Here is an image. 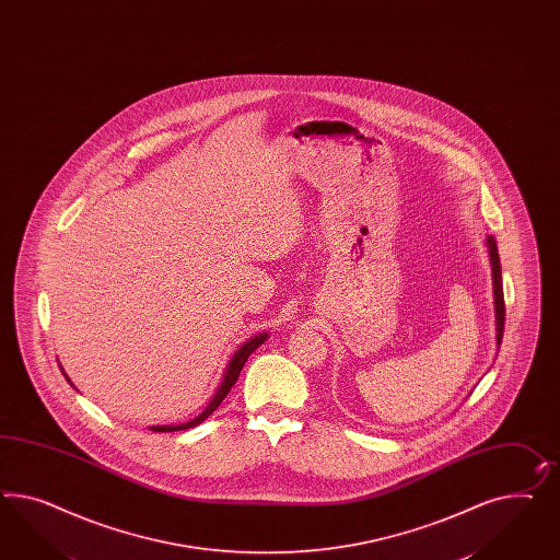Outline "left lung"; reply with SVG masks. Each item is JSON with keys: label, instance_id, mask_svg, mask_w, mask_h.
I'll return each mask as SVG.
<instances>
[{"label": "left lung", "instance_id": "left-lung-1", "mask_svg": "<svg viewBox=\"0 0 560 560\" xmlns=\"http://www.w3.org/2000/svg\"><path fill=\"white\" fill-rule=\"evenodd\" d=\"M487 243H489V256H491V268H493V288H495L497 346H501L503 327H505V301H503V284H501V264H499L495 237H489Z\"/></svg>", "mask_w": 560, "mask_h": 560}]
</instances>
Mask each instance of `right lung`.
Instances as JSON below:
<instances>
[{"label": "right lung", "instance_id": "add662e5", "mask_svg": "<svg viewBox=\"0 0 560 560\" xmlns=\"http://www.w3.org/2000/svg\"><path fill=\"white\" fill-rule=\"evenodd\" d=\"M266 334L264 336L254 337V339H249L247 343H243L241 346V350H237V353L233 355V360L229 362V366H226V372H224L223 383L219 386V390H217V395L212 397V400L208 402L207 409L200 413V416L192 419V421H188V423H182V425H158V428H151L153 432H179V430H190L194 425H198V423H202L205 419H207L221 402H223L224 397L229 395V390H231V386L237 383V378H240L241 368L245 366V362H247V358L252 355L254 350H257L264 341H266ZM67 378V376H65Z\"/></svg>", "mask_w": 560, "mask_h": 560}]
</instances>
